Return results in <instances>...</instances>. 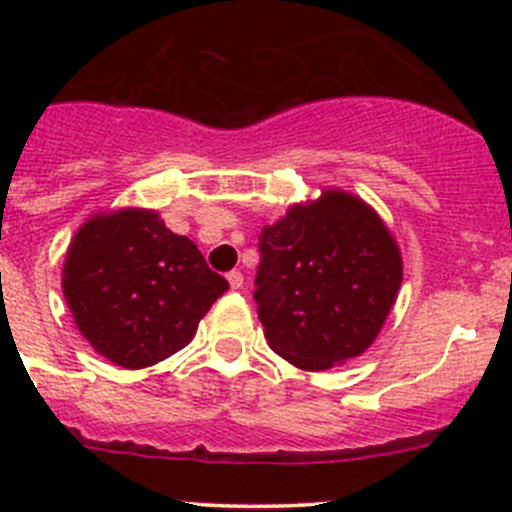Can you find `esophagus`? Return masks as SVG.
I'll list each match as a JSON object with an SVG mask.
<instances>
[{
    "label": "esophagus",
    "mask_w": 512,
    "mask_h": 512,
    "mask_svg": "<svg viewBox=\"0 0 512 512\" xmlns=\"http://www.w3.org/2000/svg\"><path fill=\"white\" fill-rule=\"evenodd\" d=\"M227 282H230L232 289H240L242 282H245V277H242L240 270H232V272H227Z\"/></svg>",
    "instance_id": "1"
}]
</instances>
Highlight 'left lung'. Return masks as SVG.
Returning <instances> with one entry per match:
<instances>
[{
	"label": "left lung",
	"instance_id": "left-lung-1",
	"mask_svg": "<svg viewBox=\"0 0 512 512\" xmlns=\"http://www.w3.org/2000/svg\"><path fill=\"white\" fill-rule=\"evenodd\" d=\"M389 227L356 195L324 190L262 227L257 317L272 352L304 371L364 354L404 277Z\"/></svg>",
	"mask_w": 512,
	"mask_h": 512
}]
</instances>
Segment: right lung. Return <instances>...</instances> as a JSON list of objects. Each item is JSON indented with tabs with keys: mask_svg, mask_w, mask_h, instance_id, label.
Here are the masks:
<instances>
[{
	"mask_svg": "<svg viewBox=\"0 0 512 512\" xmlns=\"http://www.w3.org/2000/svg\"><path fill=\"white\" fill-rule=\"evenodd\" d=\"M61 287L86 342L123 369H143L180 352L230 285L158 213L126 208L79 227Z\"/></svg>",
	"mask_w": 512,
	"mask_h": 512,
	"instance_id": "add662e5",
	"label": "right lung"
}]
</instances>
